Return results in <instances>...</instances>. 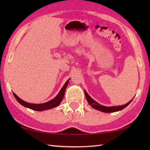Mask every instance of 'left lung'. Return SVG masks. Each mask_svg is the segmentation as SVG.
Returning a JSON list of instances; mask_svg holds the SVG:
<instances>
[{"label":"left lung","instance_id":"obj_1","mask_svg":"<svg viewBox=\"0 0 150 150\" xmlns=\"http://www.w3.org/2000/svg\"><path fill=\"white\" fill-rule=\"evenodd\" d=\"M84 93H85V96H86V98L88 103H89V104L91 105V106L92 108H94L95 110H97L98 111H100L102 112H104V113H112V112H115V111H119L122 110L124 109V108H125L126 106H128V105L131 103V102L133 100L132 98V99L130 101H129L128 103L122 105V106L107 107V106H103V105H100L99 103H98L97 102L93 100L85 90H84Z\"/></svg>","mask_w":150,"mask_h":150}]
</instances>
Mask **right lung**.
Returning a JSON list of instances; mask_svg holds the SVG:
<instances>
[{
	"mask_svg": "<svg viewBox=\"0 0 150 150\" xmlns=\"http://www.w3.org/2000/svg\"><path fill=\"white\" fill-rule=\"evenodd\" d=\"M69 79L65 82V84H64L63 87L61 88V90H60V91H59V93L55 98L45 103H42V104L29 103L23 100H22L21 98H19L15 93H13V95L16 99H17V100L22 105V106L28 108H30L31 110H33L35 111H40L46 110H50V109H52V108L58 106L60 104V103L62 102L64 98V93H65L66 89L67 88V86H68L69 83Z\"/></svg>",
	"mask_w": 150,
	"mask_h": 150,
	"instance_id": "obj_1",
	"label": "right lung"
}]
</instances>
